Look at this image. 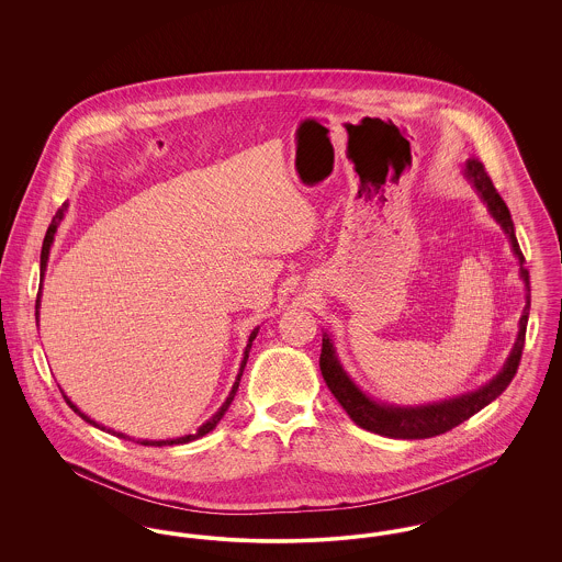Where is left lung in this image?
<instances>
[{
	"instance_id": "1",
	"label": "left lung",
	"mask_w": 562,
	"mask_h": 562,
	"mask_svg": "<svg viewBox=\"0 0 562 562\" xmlns=\"http://www.w3.org/2000/svg\"><path fill=\"white\" fill-rule=\"evenodd\" d=\"M463 177L474 188L486 206L488 214L499 223L504 234L508 236L509 246L514 257L518 259V273L525 284V310L518 321V335L514 341V348L509 351L508 360L504 362V369L495 374L488 383H484L479 390L453 396L449 401L429 402L417 406H401V404H387V402L373 401L369 394H364L356 381L344 369L337 349L333 346V339L324 333L322 335L321 371L330 394L346 408L349 419L362 429H369L379 436L387 438H402V440H422L431 438L438 434H445L454 426L463 424L472 415H476L486 404L495 401L504 394L509 381L518 371V362L525 348V333L529 322L531 310V286H529V271L525 269V257L520 252V246L514 234V223L509 216L508 206L493 188L482 161L468 160L463 164Z\"/></svg>"
}]
</instances>
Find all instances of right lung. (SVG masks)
Instances as JSON below:
<instances>
[{
    "label": "right lung",
    "instance_id": "obj_1",
    "mask_svg": "<svg viewBox=\"0 0 562 562\" xmlns=\"http://www.w3.org/2000/svg\"><path fill=\"white\" fill-rule=\"evenodd\" d=\"M67 202L56 211V214L53 216V223H50V227H48V232H46V238H44V244H42V257H40V269H42V284H44V271H46V266H48V257H50V248H53L54 234H56V227L60 225V221H63V216L67 213ZM42 284H40V291H37V299H35V321L40 324V303H42ZM257 333H259V326L257 328H252V333H250V337H248V344H246V348H244V358H241L240 362V371L236 374V381H234V385H232V392H229V396L225 398V402L218 406V411L214 413L213 417L206 422V424H202L200 428L195 429L193 434H186V436H179V438H166V440H136L138 445H143V447H172V445H188V442H193V440H198V438H202V436H206L211 429L216 428V424L223 419V415H225V411L229 408V404L234 401V396H236V392H238V385H240L241 373H244V367H246V360H248V351L252 348V341H255V337H257ZM63 398L65 402L74 408V413H78L81 419L86 422V424H90V426H94V428L103 429V431H108V434H113V436H117V438H128V440H134L131 436H126V434H122V431H115V429L105 428V426H101V424H97L94 419H90L86 413H81L80 408L74 404V402L69 401L67 396H65V392H63Z\"/></svg>",
    "mask_w": 562,
    "mask_h": 562
}]
</instances>
